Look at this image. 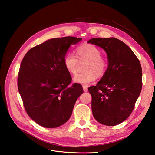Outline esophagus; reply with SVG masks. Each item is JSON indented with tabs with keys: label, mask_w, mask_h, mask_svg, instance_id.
Returning <instances> with one entry per match:
<instances>
[{
	"label": "esophagus",
	"mask_w": 155,
	"mask_h": 155,
	"mask_svg": "<svg viewBox=\"0 0 155 155\" xmlns=\"http://www.w3.org/2000/svg\"><path fill=\"white\" fill-rule=\"evenodd\" d=\"M82 88H83V90H84V92H88V88H87L86 86H82Z\"/></svg>",
	"instance_id": "34e87169"
}]
</instances>
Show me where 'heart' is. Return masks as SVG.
Listing matches in <instances>:
<instances>
[{
  "label": "heart",
  "mask_w": 155,
  "mask_h": 155,
  "mask_svg": "<svg viewBox=\"0 0 155 155\" xmlns=\"http://www.w3.org/2000/svg\"><path fill=\"white\" fill-rule=\"evenodd\" d=\"M77 57L72 53H67L63 58V65L66 70L71 74L77 71L78 61H87L84 65L85 72L77 74L73 78L74 82L84 86H88L94 82L97 77H102L107 68V59L101 55V51L96 46L84 44L76 49Z\"/></svg>",
  "instance_id": "obj_1"
}]
</instances>
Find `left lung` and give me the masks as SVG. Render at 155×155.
<instances>
[{
    "label": "left lung",
    "instance_id": "obj_1",
    "mask_svg": "<svg viewBox=\"0 0 155 155\" xmlns=\"http://www.w3.org/2000/svg\"><path fill=\"white\" fill-rule=\"evenodd\" d=\"M88 42L102 48L109 62L100 82L88 88L92 114L102 124L117 125L129 117L141 93L140 60L125 43L116 38H93Z\"/></svg>",
    "mask_w": 155,
    "mask_h": 155
}]
</instances>
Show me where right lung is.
<instances>
[{
  "instance_id": "obj_1",
  "label": "right lung",
  "mask_w": 155,
  "mask_h": 155,
  "mask_svg": "<svg viewBox=\"0 0 155 155\" xmlns=\"http://www.w3.org/2000/svg\"><path fill=\"white\" fill-rule=\"evenodd\" d=\"M81 38H51L30 49L19 67L18 88L27 114L45 128H57L69 120L81 84L69 86L72 78L63 65L71 45Z\"/></svg>"
}]
</instances>
